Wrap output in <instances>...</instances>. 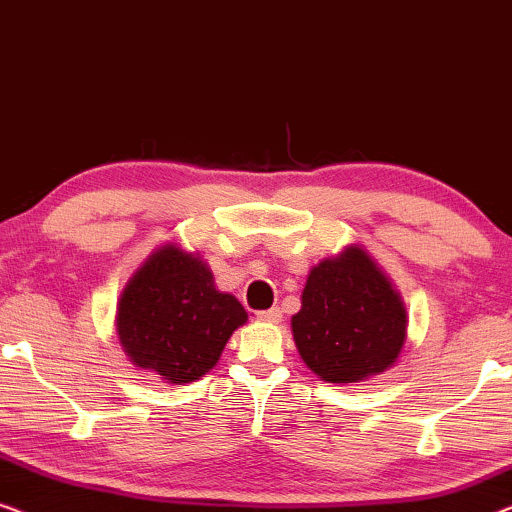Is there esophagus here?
<instances>
[{
    "mask_svg": "<svg viewBox=\"0 0 512 512\" xmlns=\"http://www.w3.org/2000/svg\"><path fill=\"white\" fill-rule=\"evenodd\" d=\"M257 320L271 322V325H276V322L283 320V311H280V308H269V311H259L257 313Z\"/></svg>",
    "mask_w": 512,
    "mask_h": 512,
    "instance_id": "34e87169",
    "label": "esophagus"
}]
</instances>
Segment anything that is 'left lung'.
Masks as SVG:
<instances>
[{"label": "left lung", "mask_w": 512, "mask_h": 512, "mask_svg": "<svg viewBox=\"0 0 512 512\" xmlns=\"http://www.w3.org/2000/svg\"><path fill=\"white\" fill-rule=\"evenodd\" d=\"M406 306L369 253L348 246L308 273L292 334L301 359L327 383H359L397 362Z\"/></svg>", "instance_id": "left-lung-1"}]
</instances>
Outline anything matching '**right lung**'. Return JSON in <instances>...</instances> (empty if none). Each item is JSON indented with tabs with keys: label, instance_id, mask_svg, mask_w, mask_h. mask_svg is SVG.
<instances>
[{
	"label": "right lung",
	"instance_id": "1",
	"mask_svg": "<svg viewBox=\"0 0 512 512\" xmlns=\"http://www.w3.org/2000/svg\"><path fill=\"white\" fill-rule=\"evenodd\" d=\"M246 320L239 299L215 290L199 255L167 243L129 278L115 327L129 362L183 385L218 364L229 336Z\"/></svg>",
	"mask_w": 512,
	"mask_h": 512
}]
</instances>
